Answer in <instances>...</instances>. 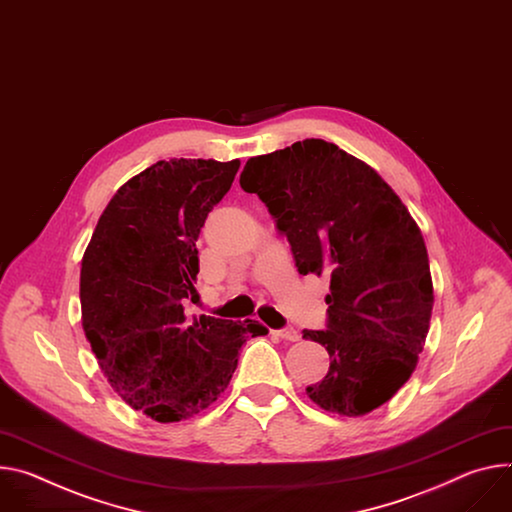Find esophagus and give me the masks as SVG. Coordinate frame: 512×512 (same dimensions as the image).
<instances>
[{
	"instance_id": "1",
	"label": "esophagus",
	"mask_w": 512,
	"mask_h": 512,
	"mask_svg": "<svg viewBox=\"0 0 512 512\" xmlns=\"http://www.w3.org/2000/svg\"><path fill=\"white\" fill-rule=\"evenodd\" d=\"M275 335H277V337H282V339H286V341H300V333H298L294 327H286V329L275 331Z\"/></svg>"
}]
</instances>
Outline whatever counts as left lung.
<instances>
[{"label":"left lung","instance_id":"left-lung-1","mask_svg":"<svg viewBox=\"0 0 512 512\" xmlns=\"http://www.w3.org/2000/svg\"><path fill=\"white\" fill-rule=\"evenodd\" d=\"M241 188L267 206L302 275H331L327 329L302 331L331 357L308 398L343 416L382 406L412 376L429 333L421 228L374 169L320 138L251 157Z\"/></svg>","mask_w":512,"mask_h":512}]
</instances>
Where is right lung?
<instances>
[{
    "instance_id": "add662e5",
    "label": "right lung",
    "mask_w": 512,
    "mask_h": 512,
    "mask_svg": "<svg viewBox=\"0 0 512 512\" xmlns=\"http://www.w3.org/2000/svg\"><path fill=\"white\" fill-rule=\"evenodd\" d=\"M241 161H157L114 194L81 261V322L114 392L157 423H177L226 390L257 320L188 318L198 300L200 228Z\"/></svg>"
}]
</instances>
